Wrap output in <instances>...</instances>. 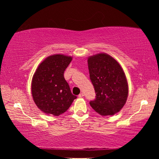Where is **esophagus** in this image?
<instances>
[{
    "mask_svg": "<svg viewBox=\"0 0 159 159\" xmlns=\"http://www.w3.org/2000/svg\"><path fill=\"white\" fill-rule=\"evenodd\" d=\"M84 96V95H83V93H80L79 95V98H83V97Z\"/></svg>",
    "mask_w": 159,
    "mask_h": 159,
    "instance_id": "34e87169",
    "label": "esophagus"
}]
</instances>
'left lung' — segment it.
Instances as JSON below:
<instances>
[{"label": "left lung", "instance_id": "1", "mask_svg": "<svg viewBox=\"0 0 159 159\" xmlns=\"http://www.w3.org/2000/svg\"><path fill=\"white\" fill-rule=\"evenodd\" d=\"M90 79L95 88V99L90 106L101 116L116 114L127 100L128 85L121 66L114 58L100 53L88 58Z\"/></svg>", "mask_w": 159, "mask_h": 159}]
</instances>
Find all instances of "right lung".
<instances>
[{"label":"right lung","instance_id":"right-lung-1","mask_svg":"<svg viewBox=\"0 0 159 159\" xmlns=\"http://www.w3.org/2000/svg\"><path fill=\"white\" fill-rule=\"evenodd\" d=\"M72 60L63 55L50 56L41 63L33 76L32 96L45 114L60 116L67 111L77 97L70 90L64 74Z\"/></svg>","mask_w":159,"mask_h":159}]
</instances>
